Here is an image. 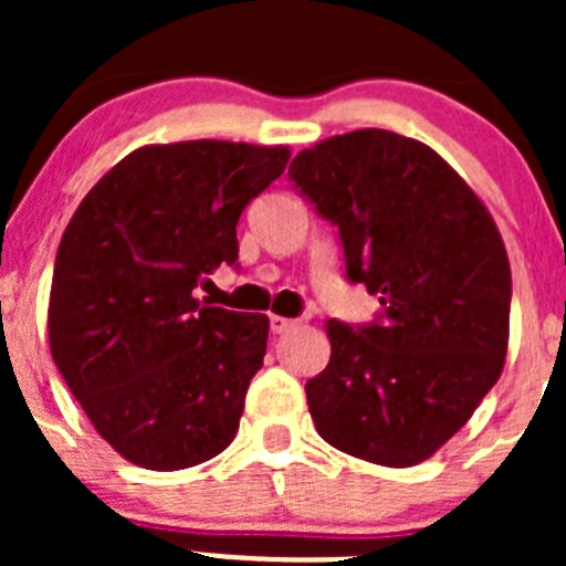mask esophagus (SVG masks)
<instances>
[{
    "label": "esophagus",
    "mask_w": 566,
    "mask_h": 566,
    "mask_svg": "<svg viewBox=\"0 0 566 566\" xmlns=\"http://www.w3.org/2000/svg\"><path fill=\"white\" fill-rule=\"evenodd\" d=\"M293 328H298V319L271 315V331H273V334H287V331H293Z\"/></svg>",
    "instance_id": "1"
}]
</instances>
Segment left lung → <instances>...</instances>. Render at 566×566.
I'll return each instance as SVG.
<instances>
[{
    "mask_svg": "<svg viewBox=\"0 0 566 566\" xmlns=\"http://www.w3.org/2000/svg\"><path fill=\"white\" fill-rule=\"evenodd\" d=\"M290 180L384 304L380 323H325L331 361L306 384L319 438L389 468L432 458L504 369L512 273L493 216L432 147L384 128L301 150Z\"/></svg>",
    "mask_w": 566,
    "mask_h": 566,
    "instance_id": "1",
    "label": "left lung"
}]
</instances>
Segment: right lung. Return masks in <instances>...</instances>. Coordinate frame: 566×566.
<instances>
[{"mask_svg": "<svg viewBox=\"0 0 566 566\" xmlns=\"http://www.w3.org/2000/svg\"><path fill=\"white\" fill-rule=\"evenodd\" d=\"M287 161L284 145H145L73 213L51 279V358L134 465L180 471L235 438L268 317L202 306L193 290L235 265L238 219Z\"/></svg>", "mask_w": 566, "mask_h": 566, "instance_id": "right-lung-1", "label": "right lung"}]
</instances>
